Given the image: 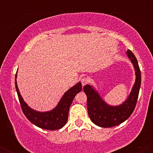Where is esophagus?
Listing matches in <instances>:
<instances>
[{"label": "esophagus", "instance_id": "obj_1", "mask_svg": "<svg viewBox=\"0 0 153 153\" xmlns=\"http://www.w3.org/2000/svg\"><path fill=\"white\" fill-rule=\"evenodd\" d=\"M80 82H81L82 85H86L88 82V78H86V77H83V78L80 79Z\"/></svg>", "mask_w": 153, "mask_h": 153}]
</instances>
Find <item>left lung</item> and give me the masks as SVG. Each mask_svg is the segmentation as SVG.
Wrapping results in <instances>:
<instances>
[{"mask_svg": "<svg viewBox=\"0 0 153 153\" xmlns=\"http://www.w3.org/2000/svg\"><path fill=\"white\" fill-rule=\"evenodd\" d=\"M127 54L134 66L136 79L129 96L119 106H111L103 101L99 92L90 85L83 87L87 96L88 114L91 120L99 127L108 128L122 124L130 117L137 101L141 85V72L134 54L128 50Z\"/></svg>", "mask_w": 153, "mask_h": 153, "instance_id": "obj_1", "label": "left lung"}]
</instances>
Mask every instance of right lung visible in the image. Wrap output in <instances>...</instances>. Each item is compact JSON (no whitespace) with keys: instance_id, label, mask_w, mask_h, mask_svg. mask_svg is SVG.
Masks as SVG:
<instances>
[{"instance_id":"1","label":"right lung","mask_w":153,"mask_h":153,"mask_svg":"<svg viewBox=\"0 0 153 153\" xmlns=\"http://www.w3.org/2000/svg\"><path fill=\"white\" fill-rule=\"evenodd\" d=\"M16 78L17 73L15 76L16 90L17 91L22 111L26 118L36 127L47 130H56L64 127L68 119L70 106L76 94L82 91L81 82H78L67 91L55 108L49 111L40 112L32 109L24 101L17 86Z\"/></svg>"}]
</instances>
